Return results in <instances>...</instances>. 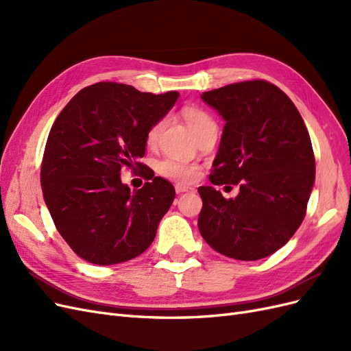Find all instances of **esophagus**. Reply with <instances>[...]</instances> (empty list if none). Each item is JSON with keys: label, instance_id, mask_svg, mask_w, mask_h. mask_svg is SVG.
<instances>
[{"label": "esophagus", "instance_id": "34e87169", "mask_svg": "<svg viewBox=\"0 0 351 351\" xmlns=\"http://www.w3.org/2000/svg\"><path fill=\"white\" fill-rule=\"evenodd\" d=\"M176 192H177V195H182L186 192H193V187H189V186L178 183V184H176Z\"/></svg>", "mask_w": 351, "mask_h": 351}]
</instances>
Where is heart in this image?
Listing matches in <instances>:
<instances>
[{
	"label": "heart",
	"instance_id": "heart-1",
	"mask_svg": "<svg viewBox=\"0 0 351 351\" xmlns=\"http://www.w3.org/2000/svg\"><path fill=\"white\" fill-rule=\"evenodd\" d=\"M182 115L186 120L189 129L193 132L196 137H200L208 129H210V127L217 125L215 120L212 119L209 112L197 107H186L182 111ZM162 129H164V120H159L151 125V129L147 130V134H146L147 145L154 146L158 143L159 137H161ZM156 171L165 178L176 180V182L190 183L197 178L199 167L186 161H180V159L165 158L162 161L158 162Z\"/></svg>",
	"mask_w": 351,
	"mask_h": 351
}]
</instances>
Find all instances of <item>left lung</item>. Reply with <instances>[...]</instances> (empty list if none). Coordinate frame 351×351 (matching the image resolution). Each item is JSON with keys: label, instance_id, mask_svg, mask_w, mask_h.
Here are the masks:
<instances>
[{"label": "left lung", "instance_id": "left-lung-1", "mask_svg": "<svg viewBox=\"0 0 351 351\" xmlns=\"http://www.w3.org/2000/svg\"><path fill=\"white\" fill-rule=\"evenodd\" d=\"M226 121L212 184H239L234 199L202 186L197 227L209 246L237 261H258L281 249L306 215L315 183L312 142L300 112L265 80L200 95ZM228 187V186H226Z\"/></svg>", "mask_w": 351, "mask_h": 351}]
</instances>
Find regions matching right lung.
Here are the masks:
<instances>
[{"instance_id": "1", "label": "right lung", "mask_w": 351, "mask_h": 351, "mask_svg": "<svg viewBox=\"0 0 351 351\" xmlns=\"http://www.w3.org/2000/svg\"><path fill=\"white\" fill-rule=\"evenodd\" d=\"M177 98L174 90L154 95L101 82L74 95L52 124L40 168L42 193L61 237L82 259L114 265L151 246L176 190L139 158L147 130ZM124 166L143 169L152 182L130 193L119 178Z\"/></svg>"}]
</instances>
